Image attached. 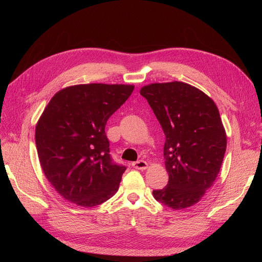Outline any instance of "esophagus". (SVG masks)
Returning <instances> with one entry per match:
<instances>
[{"mask_svg": "<svg viewBox=\"0 0 262 262\" xmlns=\"http://www.w3.org/2000/svg\"><path fill=\"white\" fill-rule=\"evenodd\" d=\"M132 165H133L134 168L140 169V170L146 169L147 166H148V164H147L145 161H142V160H141V161H138V162H134Z\"/></svg>", "mask_w": 262, "mask_h": 262, "instance_id": "34e87169", "label": "esophagus"}]
</instances>
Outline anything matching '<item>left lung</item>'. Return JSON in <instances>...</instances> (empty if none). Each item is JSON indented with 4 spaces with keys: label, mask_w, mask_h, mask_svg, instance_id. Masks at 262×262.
Returning <instances> with one entry per match:
<instances>
[{
    "label": "left lung",
    "mask_w": 262,
    "mask_h": 262,
    "mask_svg": "<svg viewBox=\"0 0 262 262\" xmlns=\"http://www.w3.org/2000/svg\"><path fill=\"white\" fill-rule=\"evenodd\" d=\"M166 137L165 167L168 184L154 190L155 199L173 210L199 202L215 181L226 150V132L211 97L184 82L142 87Z\"/></svg>",
    "instance_id": "left-lung-1"
}]
</instances>
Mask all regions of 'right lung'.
<instances>
[{"instance_id": "1", "label": "right lung", "mask_w": 262, "mask_h": 262, "mask_svg": "<svg viewBox=\"0 0 262 262\" xmlns=\"http://www.w3.org/2000/svg\"><path fill=\"white\" fill-rule=\"evenodd\" d=\"M133 90L123 84L72 85L46 106L35 131L38 157L66 200L93 208L118 191L125 167L112 162L105 126Z\"/></svg>"}]
</instances>
